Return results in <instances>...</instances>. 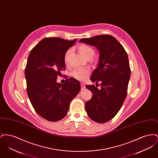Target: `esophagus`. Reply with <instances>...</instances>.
<instances>
[{
    "instance_id": "34e87169",
    "label": "esophagus",
    "mask_w": 158,
    "mask_h": 158,
    "mask_svg": "<svg viewBox=\"0 0 158 158\" xmlns=\"http://www.w3.org/2000/svg\"><path fill=\"white\" fill-rule=\"evenodd\" d=\"M81 89L83 90V89H85V88H86V87H85V85L83 83L81 82Z\"/></svg>"
}]
</instances>
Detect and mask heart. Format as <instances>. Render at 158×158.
Masks as SVG:
<instances>
[{"mask_svg":"<svg viewBox=\"0 0 158 158\" xmlns=\"http://www.w3.org/2000/svg\"><path fill=\"white\" fill-rule=\"evenodd\" d=\"M79 50L83 56L86 59H89V58L92 59L95 54V51L94 48L89 45H86V44H82L80 45ZM71 52H72V50L69 49L64 54V61L66 64H68L69 63V58ZM89 72H90L89 70L86 68L77 69L75 70L72 72V76L78 80L84 81L87 79V77L89 75Z\"/></svg>","mask_w":158,"mask_h":158,"instance_id":"1","label":"heart"}]
</instances>
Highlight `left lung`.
<instances>
[{
  "instance_id": "left-lung-1",
  "label": "left lung",
  "mask_w": 158,
  "mask_h": 158,
  "mask_svg": "<svg viewBox=\"0 0 158 158\" xmlns=\"http://www.w3.org/2000/svg\"><path fill=\"white\" fill-rule=\"evenodd\" d=\"M80 42L96 47L99 53L97 68L90 76L101 88L86 85L93 94L85 104L89 117L98 123L111 120L120 110L127 93L130 68L127 54L123 45L110 35L82 38Z\"/></svg>"
}]
</instances>
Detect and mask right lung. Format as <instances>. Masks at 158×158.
<instances>
[{"mask_svg":"<svg viewBox=\"0 0 158 158\" xmlns=\"http://www.w3.org/2000/svg\"><path fill=\"white\" fill-rule=\"evenodd\" d=\"M76 39L45 38L31 51L25 70L27 94L38 114L47 120L57 121L67 114L70 101L81 89L79 82L67 78L63 84L57 76L66 68L64 54Z\"/></svg>","mask_w":158,"mask_h":158,"instance_id":"obj_1","label":"right lung"}]
</instances>
